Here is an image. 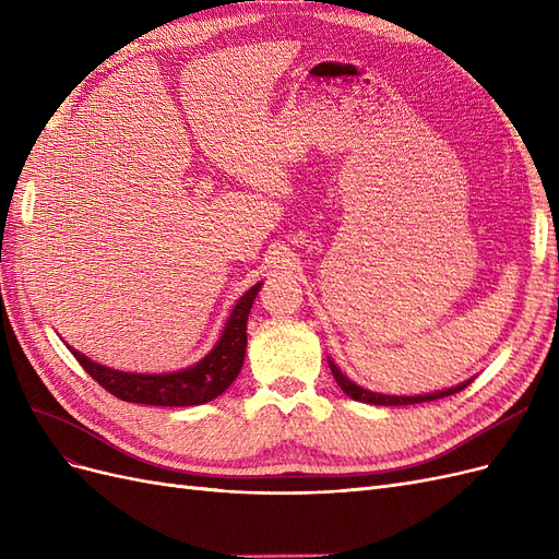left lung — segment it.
<instances>
[{
	"label": "left lung",
	"instance_id": "1",
	"mask_svg": "<svg viewBox=\"0 0 559 559\" xmlns=\"http://www.w3.org/2000/svg\"><path fill=\"white\" fill-rule=\"evenodd\" d=\"M329 366H331V373H333L335 382L341 384V389H343V392H345L347 396H352L354 401L370 403V405H413V403H427V401L452 396V394L462 392V389H466V386L471 384V380H466V382H462V384L443 389V392H433V394H421V396H389V394H378V392H370V389H364V386H359V384H354L347 376H343V370L337 368L331 359H329Z\"/></svg>",
	"mask_w": 559,
	"mask_h": 559
}]
</instances>
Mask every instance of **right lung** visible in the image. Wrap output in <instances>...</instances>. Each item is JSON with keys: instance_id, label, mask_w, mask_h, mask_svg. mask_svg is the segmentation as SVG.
Listing matches in <instances>:
<instances>
[{"instance_id": "obj_1", "label": "right lung", "mask_w": 559, "mask_h": 559, "mask_svg": "<svg viewBox=\"0 0 559 559\" xmlns=\"http://www.w3.org/2000/svg\"><path fill=\"white\" fill-rule=\"evenodd\" d=\"M261 284H253L251 289L235 302L233 312L224 326L222 337L212 347L207 357L198 364L175 370V373H126V370L107 368L97 361H91L86 354L72 349L76 361L86 368V373L103 384L109 394L128 403L144 405H170V408H183V405H200L224 394L240 376L247 352V317L253 306Z\"/></svg>"}]
</instances>
